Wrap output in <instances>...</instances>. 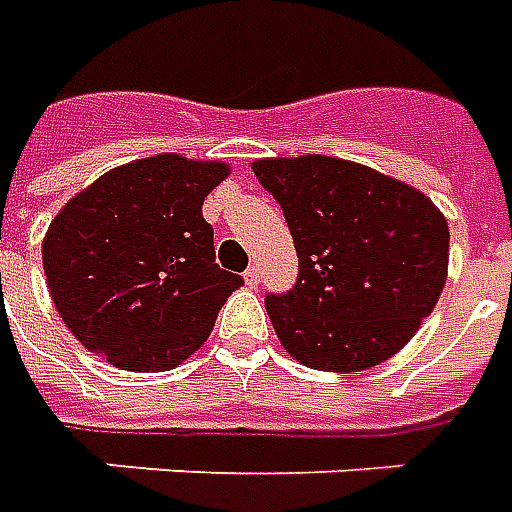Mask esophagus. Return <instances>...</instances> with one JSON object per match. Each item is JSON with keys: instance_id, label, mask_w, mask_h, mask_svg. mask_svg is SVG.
Returning a JSON list of instances; mask_svg holds the SVG:
<instances>
[{"instance_id": "obj_1", "label": "esophagus", "mask_w": 512, "mask_h": 512, "mask_svg": "<svg viewBox=\"0 0 512 512\" xmlns=\"http://www.w3.org/2000/svg\"><path fill=\"white\" fill-rule=\"evenodd\" d=\"M245 284H248L250 289H256V286L262 284V273H259V267H250V270H245Z\"/></svg>"}]
</instances>
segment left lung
<instances>
[{
    "label": "left lung",
    "mask_w": 512,
    "mask_h": 512,
    "mask_svg": "<svg viewBox=\"0 0 512 512\" xmlns=\"http://www.w3.org/2000/svg\"><path fill=\"white\" fill-rule=\"evenodd\" d=\"M250 168L295 239V286L264 300L286 353L322 372H361L400 353L447 284L449 226L436 204L325 154Z\"/></svg>",
    "instance_id": "8db88e82"
}]
</instances>
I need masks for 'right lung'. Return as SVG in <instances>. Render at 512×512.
<instances>
[{
	"mask_svg": "<svg viewBox=\"0 0 512 512\" xmlns=\"http://www.w3.org/2000/svg\"><path fill=\"white\" fill-rule=\"evenodd\" d=\"M226 162L159 154L104 173L43 237V273L65 328L129 372H168L209 339L242 275L215 264L204 198Z\"/></svg>",
	"mask_w": 512,
	"mask_h": 512,
	"instance_id": "right-lung-1",
	"label": "right lung"
}]
</instances>
